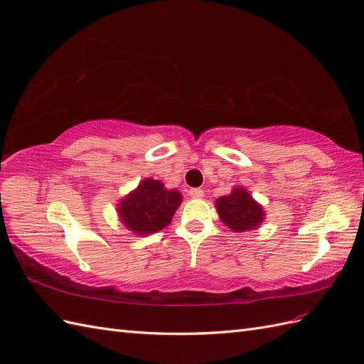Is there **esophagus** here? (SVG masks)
Returning <instances> with one entry per match:
<instances>
[{
    "mask_svg": "<svg viewBox=\"0 0 364 364\" xmlns=\"http://www.w3.org/2000/svg\"><path fill=\"white\" fill-rule=\"evenodd\" d=\"M189 195H191L192 198H195V200H200V198H203L204 192H203V189H200V188H195V189H191V191H189Z\"/></svg>",
    "mask_w": 364,
    "mask_h": 364,
    "instance_id": "obj_1",
    "label": "esophagus"
}]
</instances>
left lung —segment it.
<instances>
[{"label": "left lung", "mask_w": 364, "mask_h": 364, "mask_svg": "<svg viewBox=\"0 0 364 364\" xmlns=\"http://www.w3.org/2000/svg\"><path fill=\"white\" fill-rule=\"evenodd\" d=\"M215 209L223 225L234 232H247L262 226L266 212L247 189L237 186L230 193L217 198Z\"/></svg>", "instance_id": "1"}]
</instances>
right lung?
I'll return each instance as SVG.
<instances>
[{
    "label": "right lung",
    "instance_id": "add662e5",
    "mask_svg": "<svg viewBox=\"0 0 364 364\" xmlns=\"http://www.w3.org/2000/svg\"><path fill=\"white\" fill-rule=\"evenodd\" d=\"M183 201L176 189H166L160 180L144 178L117 204L118 218L135 235H149L171 225Z\"/></svg>",
    "mask_w": 364,
    "mask_h": 364
}]
</instances>
